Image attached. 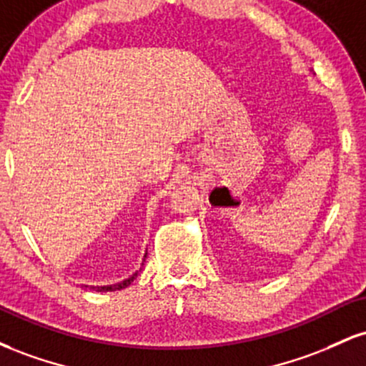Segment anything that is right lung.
I'll list each match as a JSON object with an SVG mask.
<instances>
[{"label": "right lung", "mask_w": 366, "mask_h": 366, "mask_svg": "<svg viewBox=\"0 0 366 366\" xmlns=\"http://www.w3.org/2000/svg\"><path fill=\"white\" fill-rule=\"evenodd\" d=\"M137 274H134L132 277H129V279L122 280V282L119 284H112V285H103V287H91L94 289V291H99V292H108V291H120V289H125L127 285H130V282H132L134 279H136ZM84 287H87V285H84Z\"/></svg>", "instance_id": "right-lung-1"}]
</instances>
